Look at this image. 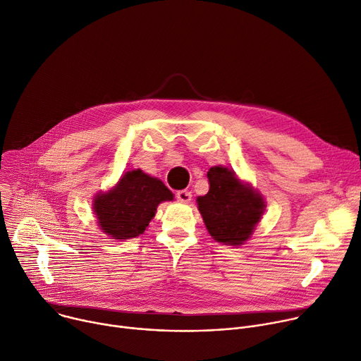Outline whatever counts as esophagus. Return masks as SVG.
Masks as SVG:
<instances>
[{
	"label": "esophagus",
	"mask_w": 361,
	"mask_h": 361,
	"mask_svg": "<svg viewBox=\"0 0 361 361\" xmlns=\"http://www.w3.org/2000/svg\"><path fill=\"white\" fill-rule=\"evenodd\" d=\"M176 197H177V200L181 202V203H188V202L191 200V192L187 191V190H180V191H177Z\"/></svg>",
	"instance_id": "1"
}]
</instances>
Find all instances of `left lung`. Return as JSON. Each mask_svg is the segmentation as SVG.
Wrapping results in <instances>:
<instances>
[{
    "mask_svg": "<svg viewBox=\"0 0 361 361\" xmlns=\"http://www.w3.org/2000/svg\"><path fill=\"white\" fill-rule=\"evenodd\" d=\"M207 177L209 192L197 197V206L210 236L223 245H243L264 214V197L221 166L212 167Z\"/></svg>",
    "mask_w": 361,
    "mask_h": 361,
    "instance_id": "1",
    "label": "left lung"
}]
</instances>
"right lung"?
Segmentation results:
<instances>
[{"instance_id":"add662e5","label":"right lung","mask_w":361,"mask_h":361,"mask_svg":"<svg viewBox=\"0 0 361 361\" xmlns=\"http://www.w3.org/2000/svg\"><path fill=\"white\" fill-rule=\"evenodd\" d=\"M173 197L161 180L142 170H133L126 171L114 188L96 195L93 212L104 233L126 240L142 235L158 204L171 202Z\"/></svg>"}]
</instances>
